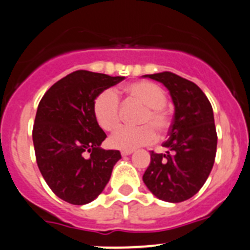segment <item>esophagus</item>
Masks as SVG:
<instances>
[{
  "label": "esophagus",
  "mask_w": 250,
  "mask_h": 250,
  "mask_svg": "<svg viewBox=\"0 0 250 250\" xmlns=\"http://www.w3.org/2000/svg\"><path fill=\"white\" fill-rule=\"evenodd\" d=\"M132 153V149H123L121 151V156H129Z\"/></svg>",
  "instance_id": "obj_1"
}]
</instances>
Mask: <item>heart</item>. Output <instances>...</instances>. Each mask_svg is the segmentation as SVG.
<instances>
[{"instance_id":"1","label":"heart","mask_w":250,"mask_h":250,"mask_svg":"<svg viewBox=\"0 0 250 250\" xmlns=\"http://www.w3.org/2000/svg\"><path fill=\"white\" fill-rule=\"evenodd\" d=\"M124 92L146 105L142 114V126H121L109 139L111 147L119 149H135L147 146L156 141V127L159 134H163L169 127V116L166 111L167 96L159 85L147 81L131 83L124 88ZM93 115L97 124L104 131H113L120 123V103L119 97L113 89H104L93 102Z\"/></svg>"}]
</instances>
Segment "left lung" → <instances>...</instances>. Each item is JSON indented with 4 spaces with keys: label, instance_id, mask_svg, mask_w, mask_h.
<instances>
[{
    "label": "left lung",
    "instance_id": "obj_1",
    "mask_svg": "<svg viewBox=\"0 0 250 250\" xmlns=\"http://www.w3.org/2000/svg\"><path fill=\"white\" fill-rule=\"evenodd\" d=\"M163 83L174 103L166 153L151 151V163L144 183L158 199L182 203L205 184L213 167L217 148L215 119L208 97L194 82L172 72L145 75Z\"/></svg>",
    "mask_w": 250,
    "mask_h": 250
}]
</instances>
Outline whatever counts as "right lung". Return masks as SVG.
<instances>
[{
	"mask_svg": "<svg viewBox=\"0 0 250 250\" xmlns=\"http://www.w3.org/2000/svg\"><path fill=\"white\" fill-rule=\"evenodd\" d=\"M121 76L78 70L52 84L38 105L33 144L38 167L52 192L72 205L91 203L104 190L121 158L101 148L106 135L93 115V102Z\"/></svg>",
	"mask_w": 250,
	"mask_h": 250,
	"instance_id": "add662e5",
	"label": "right lung"
}]
</instances>
